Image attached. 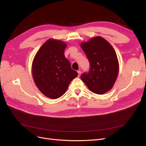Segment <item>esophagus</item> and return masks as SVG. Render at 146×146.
Instances as JSON below:
<instances>
[{
  "label": "esophagus",
  "instance_id": "34e87169",
  "mask_svg": "<svg viewBox=\"0 0 146 146\" xmlns=\"http://www.w3.org/2000/svg\"><path fill=\"white\" fill-rule=\"evenodd\" d=\"M77 72H78V77H79L80 76V75H81V71H80V70H78Z\"/></svg>",
  "mask_w": 146,
  "mask_h": 146
}]
</instances>
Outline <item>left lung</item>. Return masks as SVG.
I'll return each mask as SVG.
<instances>
[{
    "label": "left lung",
    "instance_id": "obj_1",
    "mask_svg": "<svg viewBox=\"0 0 146 146\" xmlns=\"http://www.w3.org/2000/svg\"><path fill=\"white\" fill-rule=\"evenodd\" d=\"M90 62V69L81 75V79L89 90L95 94H102L111 90L119 72L115 50L105 39L94 37L81 44Z\"/></svg>",
    "mask_w": 146,
    "mask_h": 146
}]
</instances>
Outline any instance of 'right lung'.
Instances as JSON below:
<instances>
[{"mask_svg":"<svg viewBox=\"0 0 146 146\" xmlns=\"http://www.w3.org/2000/svg\"><path fill=\"white\" fill-rule=\"evenodd\" d=\"M66 44L48 39L40 47L32 64L34 81L42 94L50 99L62 96L78 73L71 68L64 52Z\"/></svg>","mask_w":146,"mask_h":146,"instance_id":"right-lung-1","label":"right lung"}]
</instances>
